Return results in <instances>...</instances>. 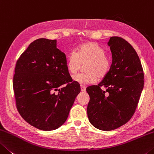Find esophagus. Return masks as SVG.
<instances>
[{
    "mask_svg": "<svg viewBox=\"0 0 154 154\" xmlns=\"http://www.w3.org/2000/svg\"><path fill=\"white\" fill-rule=\"evenodd\" d=\"M80 89H81L82 92H85V91H86V87H85V86H83V85H80Z\"/></svg>",
    "mask_w": 154,
    "mask_h": 154,
    "instance_id": "34e87169",
    "label": "esophagus"
}]
</instances>
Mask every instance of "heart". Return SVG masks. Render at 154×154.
Listing matches in <instances>:
<instances>
[{
	"label": "heart",
	"instance_id": "1",
	"mask_svg": "<svg viewBox=\"0 0 154 154\" xmlns=\"http://www.w3.org/2000/svg\"><path fill=\"white\" fill-rule=\"evenodd\" d=\"M105 50L94 42L83 44L78 48L77 51H72L67 57V67L71 74L79 71L82 65H85L83 74L73 76V80L80 85L94 84L100 79L105 78L111 68L110 57L105 54Z\"/></svg>",
	"mask_w": 154,
	"mask_h": 154
}]
</instances>
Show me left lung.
<instances>
[{
	"label": "left lung",
	"mask_w": 154,
	"mask_h": 154,
	"mask_svg": "<svg viewBox=\"0 0 154 154\" xmlns=\"http://www.w3.org/2000/svg\"><path fill=\"white\" fill-rule=\"evenodd\" d=\"M108 44L112 57L110 72L97 85L86 89L89 122L104 131L117 129L132 118L144 86L142 65L134 48L119 37H111Z\"/></svg>",
	"instance_id": "8db88e82"
}]
</instances>
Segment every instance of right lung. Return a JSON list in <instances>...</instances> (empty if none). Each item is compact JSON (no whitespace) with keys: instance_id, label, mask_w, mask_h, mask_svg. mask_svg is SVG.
I'll return each instance as SVG.
<instances>
[{"instance_id":"right-lung-1","label":"right lung","mask_w":154,"mask_h":154,"mask_svg":"<svg viewBox=\"0 0 154 154\" xmlns=\"http://www.w3.org/2000/svg\"><path fill=\"white\" fill-rule=\"evenodd\" d=\"M72 80L66 57L57 48V40H35L15 67L13 88L17 111L37 129H57L66 121L80 92V85Z\"/></svg>"}]
</instances>
